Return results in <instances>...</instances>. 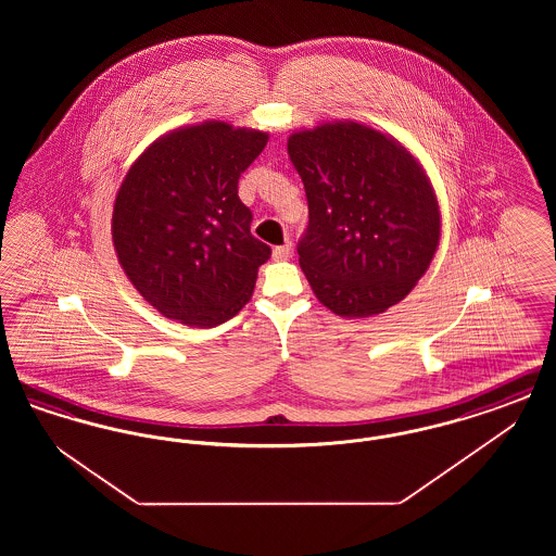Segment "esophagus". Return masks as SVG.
I'll return each mask as SVG.
<instances>
[{"label":"esophagus","instance_id":"1","mask_svg":"<svg viewBox=\"0 0 556 556\" xmlns=\"http://www.w3.org/2000/svg\"><path fill=\"white\" fill-rule=\"evenodd\" d=\"M291 256V241H286L283 245L273 248V258L275 261H288Z\"/></svg>","mask_w":556,"mask_h":556}]
</instances>
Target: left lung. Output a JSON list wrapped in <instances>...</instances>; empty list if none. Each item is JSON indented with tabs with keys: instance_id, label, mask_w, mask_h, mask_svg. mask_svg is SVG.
<instances>
[{
	"instance_id": "1",
	"label": "left lung",
	"mask_w": 556,
	"mask_h": 556,
	"mask_svg": "<svg viewBox=\"0 0 556 556\" xmlns=\"http://www.w3.org/2000/svg\"><path fill=\"white\" fill-rule=\"evenodd\" d=\"M288 154L308 200L300 266L318 300L354 318L397 304L440 241L438 202L417 160L356 123L293 132Z\"/></svg>"
}]
</instances>
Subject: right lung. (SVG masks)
<instances>
[{
    "label": "right lung",
    "mask_w": 556,
    "mask_h": 556,
    "mask_svg": "<svg viewBox=\"0 0 556 556\" xmlns=\"http://www.w3.org/2000/svg\"><path fill=\"white\" fill-rule=\"evenodd\" d=\"M268 135L204 123L148 148L116 193L112 239L121 266L164 317L214 327L250 300L270 248L250 231L241 173Z\"/></svg>",
    "instance_id": "obj_1"
}]
</instances>
